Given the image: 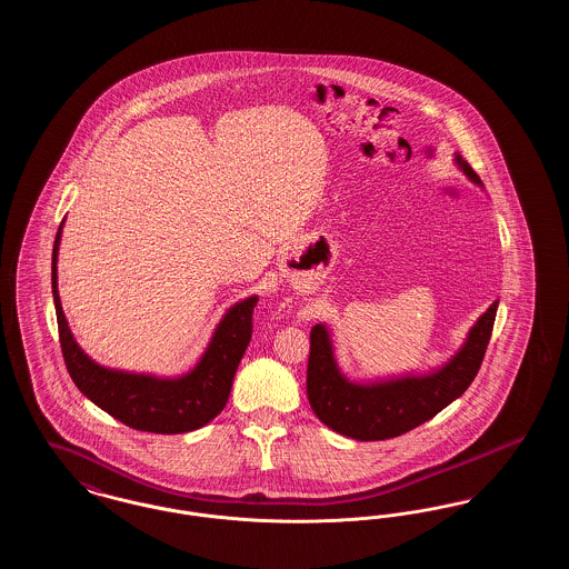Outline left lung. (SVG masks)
Segmentation results:
<instances>
[{"instance_id":"8db88e82","label":"left lung","mask_w":569,"mask_h":569,"mask_svg":"<svg viewBox=\"0 0 569 569\" xmlns=\"http://www.w3.org/2000/svg\"><path fill=\"white\" fill-rule=\"evenodd\" d=\"M457 163L473 183L482 186L480 177L459 153ZM497 305L499 300L480 316L469 330L462 350L439 371L422 378L413 376L379 383H353L343 378L332 356L328 330L322 325L313 326L307 365V397L311 409L328 429L360 441L390 439L420 427L459 399L478 376L492 335Z\"/></svg>"}]
</instances>
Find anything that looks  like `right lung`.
I'll return each instance as SVG.
<instances>
[{"label": "right lung", "mask_w": 569, "mask_h": 569, "mask_svg": "<svg viewBox=\"0 0 569 569\" xmlns=\"http://www.w3.org/2000/svg\"><path fill=\"white\" fill-rule=\"evenodd\" d=\"M63 223V221H61ZM61 241V226L53 244L54 313L59 328L61 353L68 373L82 395L104 409L126 427L147 433H188L211 422L228 403L232 379L243 358L253 328V307L258 297L237 302L219 322L216 335L202 353L200 362L188 376L158 379L112 371L96 365L74 341L57 292V251Z\"/></svg>", "instance_id": "add662e5"}]
</instances>
